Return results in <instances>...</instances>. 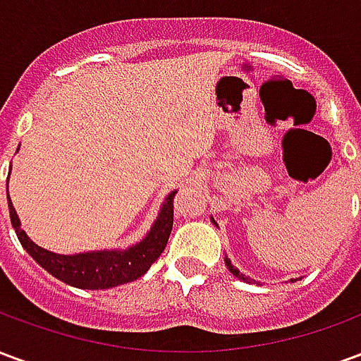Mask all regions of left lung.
<instances>
[{
  "label": "left lung",
  "mask_w": 361,
  "mask_h": 361,
  "mask_svg": "<svg viewBox=\"0 0 361 361\" xmlns=\"http://www.w3.org/2000/svg\"><path fill=\"white\" fill-rule=\"evenodd\" d=\"M211 220H212V224H214V226H219V224H216V222H214V219H211ZM224 263H226L228 271L232 272V274H234V276H238V279L243 280V282H251V279H247V276H245V274H242V272L238 271V269H235V267L232 265V263H230V259L224 257Z\"/></svg>",
  "instance_id": "obj_1"
}]
</instances>
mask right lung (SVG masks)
Returning a JSON list of instances; mask_svg holds the SVG:
<instances>
[{
  "mask_svg": "<svg viewBox=\"0 0 361 361\" xmlns=\"http://www.w3.org/2000/svg\"><path fill=\"white\" fill-rule=\"evenodd\" d=\"M173 197H176V191L166 197L149 234L139 243H135L127 250L87 251V253H75V255H59V253L36 245L28 238L27 232L20 230V220L9 199V191H7V203H9V216H11L15 234L19 238L20 245L38 265L50 272L51 276L75 288L104 290V288L133 282L149 271L150 265L160 257L173 226Z\"/></svg>",
  "mask_w": 361,
  "mask_h": 361,
  "instance_id": "right-lung-1",
  "label": "right lung"
}]
</instances>
